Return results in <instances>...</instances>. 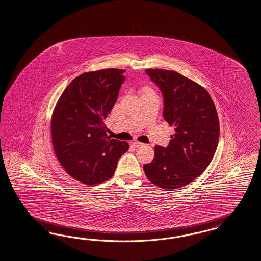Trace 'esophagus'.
Listing matches in <instances>:
<instances>
[{"instance_id":"obj_1","label":"esophagus","mask_w":261,"mask_h":261,"mask_svg":"<svg viewBox=\"0 0 261 261\" xmlns=\"http://www.w3.org/2000/svg\"><path fill=\"white\" fill-rule=\"evenodd\" d=\"M131 145L134 146L135 148H139V147H142V145H143V143L140 142H134L131 143Z\"/></svg>"}]
</instances>
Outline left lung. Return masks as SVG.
<instances>
[{
  "instance_id": "left-lung-1",
  "label": "left lung",
  "mask_w": 261,
  "mask_h": 261,
  "mask_svg": "<svg viewBox=\"0 0 261 261\" xmlns=\"http://www.w3.org/2000/svg\"><path fill=\"white\" fill-rule=\"evenodd\" d=\"M164 97L163 115L175 134L167 147L155 146L153 161L143 165L147 179L165 190L187 186L203 173L219 141V119L210 94L181 73L145 70Z\"/></svg>"
}]
</instances>
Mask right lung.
<instances>
[{"instance_id": "add662e5", "label": "right lung", "mask_w": 261, "mask_h": 261, "mask_svg": "<svg viewBox=\"0 0 261 261\" xmlns=\"http://www.w3.org/2000/svg\"><path fill=\"white\" fill-rule=\"evenodd\" d=\"M124 70L80 74L64 90L51 117L53 145L61 166L73 179L93 186L115 173L126 142L111 139L104 120L118 99Z\"/></svg>"}]
</instances>
